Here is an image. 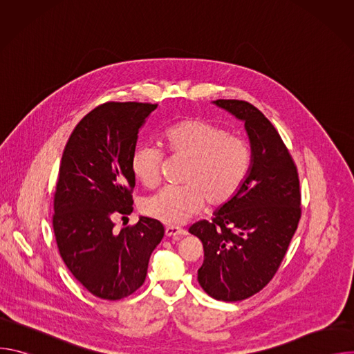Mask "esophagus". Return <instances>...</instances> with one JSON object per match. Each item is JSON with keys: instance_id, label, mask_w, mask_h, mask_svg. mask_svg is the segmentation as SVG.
Returning a JSON list of instances; mask_svg holds the SVG:
<instances>
[{"instance_id": "obj_1", "label": "esophagus", "mask_w": 354, "mask_h": 354, "mask_svg": "<svg viewBox=\"0 0 354 354\" xmlns=\"http://www.w3.org/2000/svg\"><path fill=\"white\" fill-rule=\"evenodd\" d=\"M186 230L180 228V227H176V225H169L165 228V235L167 236H174V238H179L182 235H186Z\"/></svg>"}]
</instances>
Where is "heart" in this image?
Listing matches in <instances>:
<instances>
[{
    "instance_id": "heart-1",
    "label": "heart",
    "mask_w": 354,
    "mask_h": 354,
    "mask_svg": "<svg viewBox=\"0 0 354 354\" xmlns=\"http://www.w3.org/2000/svg\"><path fill=\"white\" fill-rule=\"evenodd\" d=\"M175 157L189 161L182 182L168 186L144 200L147 216L169 224H182L203 210L206 201L221 207L238 194L252 164L246 138L201 119L187 118L169 126L162 136ZM161 153L151 145L138 147L131 157L137 180L154 187L161 178Z\"/></svg>"
}]
</instances>
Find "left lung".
Returning <instances> with one entry per match:
<instances>
[{
    "label": "left lung",
    "mask_w": 354,
    "mask_h": 354,
    "mask_svg": "<svg viewBox=\"0 0 354 354\" xmlns=\"http://www.w3.org/2000/svg\"><path fill=\"white\" fill-rule=\"evenodd\" d=\"M213 104L245 123L252 164L238 194L189 232L205 250L198 284L232 302L259 292L276 274L301 217V193L297 167L269 119L245 100Z\"/></svg>",
    "instance_id": "8db88e82"
}]
</instances>
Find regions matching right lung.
Listing matches in <instances>:
<instances>
[{
  "label": "right lung",
  "mask_w": 354,
  "mask_h": 354,
  "mask_svg": "<svg viewBox=\"0 0 354 354\" xmlns=\"http://www.w3.org/2000/svg\"><path fill=\"white\" fill-rule=\"evenodd\" d=\"M158 105L106 102L73 130L55 192L53 230L60 257L95 297L120 299L145 280L148 261L164 238L154 218L115 230V218L133 212L131 157L138 130Z\"/></svg>",
  "instance_id": "add662e5"
}]
</instances>
